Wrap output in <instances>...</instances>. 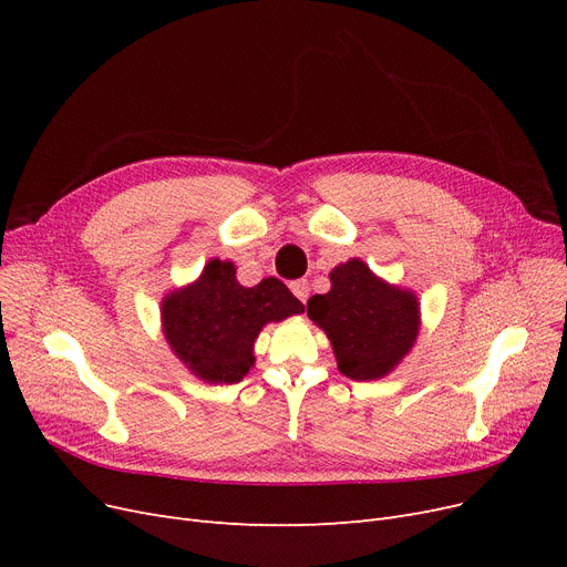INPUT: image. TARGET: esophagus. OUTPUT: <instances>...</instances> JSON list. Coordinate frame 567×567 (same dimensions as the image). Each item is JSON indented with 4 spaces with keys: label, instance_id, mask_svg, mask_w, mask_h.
I'll return each instance as SVG.
<instances>
[{
    "label": "esophagus",
    "instance_id": "obj_1",
    "mask_svg": "<svg viewBox=\"0 0 567 567\" xmlns=\"http://www.w3.org/2000/svg\"><path fill=\"white\" fill-rule=\"evenodd\" d=\"M289 289L293 291V296L299 301H308V293H310V285H308V280H293L291 285H289Z\"/></svg>",
    "mask_w": 567,
    "mask_h": 567
}]
</instances>
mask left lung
Segmentation results:
<instances>
[{
	"mask_svg": "<svg viewBox=\"0 0 567 567\" xmlns=\"http://www.w3.org/2000/svg\"><path fill=\"white\" fill-rule=\"evenodd\" d=\"M331 289L308 301V317L331 340L338 370L353 381L389 377L421 333V301L353 257L329 274Z\"/></svg>",
	"mask_w": 567,
	"mask_h": 567,
	"instance_id": "8db88e82",
	"label": "left lung"
}]
</instances>
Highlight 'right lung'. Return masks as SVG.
Returning a JSON list of instances; mask_svg holds the SVG:
<instances>
[{"instance_id":"obj_1","label":"right lung","mask_w":567,"mask_h":567,"mask_svg":"<svg viewBox=\"0 0 567 567\" xmlns=\"http://www.w3.org/2000/svg\"><path fill=\"white\" fill-rule=\"evenodd\" d=\"M306 306L278 280L255 287L236 280V266L208 259L197 280L161 301V326L172 353L206 383H238L255 365L266 323L301 315Z\"/></svg>"}]
</instances>
